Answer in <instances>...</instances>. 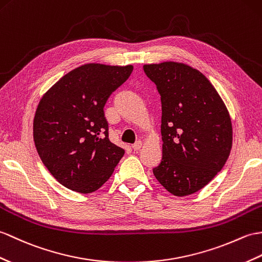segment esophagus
<instances>
[{
  "label": "esophagus",
  "mask_w": 262,
  "mask_h": 262,
  "mask_svg": "<svg viewBox=\"0 0 262 262\" xmlns=\"http://www.w3.org/2000/svg\"><path fill=\"white\" fill-rule=\"evenodd\" d=\"M142 145H143V142H142V141H137L135 144H133L132 147H133L134 150H138V149H141Z\"/></svg>",
  "instance_id": "34e87169"
}]
</instances>
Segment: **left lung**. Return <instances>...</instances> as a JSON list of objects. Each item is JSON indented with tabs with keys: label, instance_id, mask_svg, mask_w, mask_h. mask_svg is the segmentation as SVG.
<instances>
[{
	"label": "left lung",
	"instance_id": "left-lung-1",
	"mask_svg": "<svg viewBox=\"0 0 262 262\" xmlns=\"http://www.w3.org/2000/svg\"><path fill=\"white\" fill-rule=\"evenodd\" d=\"M162 101V162L156 180L175 196L203 188L221 171L232 147L227 106L202 72L182 62L144 64Z\"/></svg>",
	"mask_w": 262,
	"mask_h": 262
}]
</instances>
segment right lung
<instances>
[{
	"label": "right lung",
	"mask_w": 262,
	"mask_h": 262,
	"mask_svg": "<svg viewBox=\"0 0 262 262\" xmlns=\"http://www.w3.org/2000/svg\"><path fill=\"white\" fill-rule=\"evenodd\" d=\"M132 71V64H82L40 99L33 119L35 148L49 172L69 190L97 191L124 156L125 150L109 141L103 107Z\"/></svg>",
	"instance_id": "add662e5"
}]
</instances>
